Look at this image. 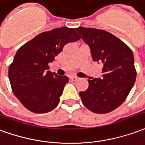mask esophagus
<instances>
[{
	"label": "esophagus",
	"instance_id": "1",
	"mask_svg": "<svg viewBox=\"0 0 145 145\" xmlns=\"http://www.w3.org/2000/svg\"><path fill=\"white\" fill-rule=\"evenodd\" d=\"M70 79L72 81H76L78 80V77H76V76H71Z\"/></svg>",
	"mask_w": 145,
	"mask_h": 145
}]
</instances>
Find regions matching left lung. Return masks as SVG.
Here are the masks:
<instances>
[{"label":"left lung","instance_id":"left-lung-1","mask_svg":"<svg viewBox=\"0 0 145 145\" xmlns=\"http://www.w3.org/2000/svg\"><path fill=\"white\" fill-rule=\"evenodd\" d=\"M76 29L89 45L92 59L103 65L102 77L88 80L87 91L80 92L82 102L94 113L110 112L123 103L136 80L133 52L105 30L81 26Z\"/></svg>","mask_w":145,"mask_h":145}]
</instances>
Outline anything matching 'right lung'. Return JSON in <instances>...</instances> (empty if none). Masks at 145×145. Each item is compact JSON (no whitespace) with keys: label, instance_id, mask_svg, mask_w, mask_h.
<instances>
[{"label":"right lung","instance_id":"obj_1","mask_svg":"<svg viewBox=\"0 0 145 145\" xmlns=\"http://www.w3.org/2000/svg\"><path fill=\"white\" fill-rule=\"evenodd\" d=\"M80 39L74 29L56 28L38 34L17 51L9 65V80L15 97L28 110L46 113L57 107L69 78L52 73L48 63L66 44Z\"/></svg>","mask_w":145,"mask_h":145}]
</instances>
